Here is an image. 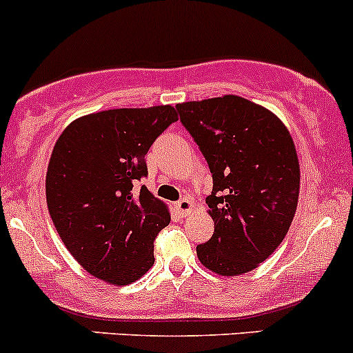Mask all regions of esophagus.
I'll return each mask as SVG.
<instances>
[{
  "label": "esophagus",
  "mask_w": 353,
  "mask_h": 353,
  "mask_svg": "<svg viewBox=\"0 0 353 353\" xmlns=\"http://www.w3.org/2000/svg\"><path fill=\"white\" fill-rule=\"evenodd\" d=\"M194 202L190 201V199H181L180 202L176 203V210L181 214V216H188V214H192V210H194Z\"/></svg>",
  "instance_id": "34e87169"
}]
</instances>
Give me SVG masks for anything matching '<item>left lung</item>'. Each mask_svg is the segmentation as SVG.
<instances>
[{
  "instance_id": "left-lung-1",
  "label": "left lung",
  "mask_w": 353,
  "mask_h": 353,
  "mask_svg": "<svg viewBox=\"0 0 353 353\" xmlns=\"http://www.w3.org/2000/svg\"><path fill=\"white\" fill-rule=\"evenodd\" d=\"M212 173L205 199L214 234L201 263L223 277L255 270L284 241L297 209L301 170L285 123L238 95L176 105Z\"/></svg>"
}]
</instances>
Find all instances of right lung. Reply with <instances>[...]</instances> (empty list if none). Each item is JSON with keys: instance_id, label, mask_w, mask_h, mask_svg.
<instances>
[{"instance_id": "add662e5", "label": "right lung", "mask_w": 353, "mask_h": 353, "mask_svg": "<svg viewBox=\"0 0 353 353\" xmlns=\"http://www.w3.org/2000/svg\"><path fill=\"white\" fill-rule=\"evenodd\" d=\"M178 121L172 105L112 108L72 121L54 144L46 175L50 219L64 246L88 274L127 285L154 263L156 234L170 209L146 185L144 156Z\"/></svg>"}]
</instances>
